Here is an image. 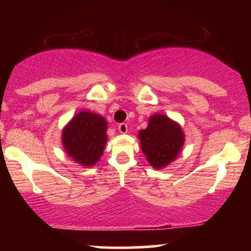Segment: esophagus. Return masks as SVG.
I'll return each instance as SVG.
<instances>
[{"instance_id": "esophagus-1", "label": "esophagus", "mask_w": 251, "mask_h": 251, "mask_svg": "<svg viewBox=\"0 0 251 251\" xmlns=\"http://www.w3.org/2000/svg\"><path fill=\"white\" fill-rule=\"evenodd\" d=\"M118 129H119L120 133H127V124H119V125H118Z\"/></svg>"}]
</instances>
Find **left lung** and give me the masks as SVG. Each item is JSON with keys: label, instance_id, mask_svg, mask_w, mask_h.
I'll return each mask as SVG.
<instances>
[{"label": "left lung", "instance_id": "obj_1", "mask_svg": "<svg viewBox=\"0 0 251 251\" xmlns=\"http://www.w3.org/2000/svg\"><path fill=\"white\" fill-rule=\"evenodd\" d=\"M138 137L143 153L155 169H162L175 160L184 144L180 126L163 114L150 118L149 126L142 129Z\"/></svg>", "mask_w": 251, "mask_h": 251}]
</instances>
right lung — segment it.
Wrapping results in <instances>:
<instances>
[{
    "label": "right lung",
    "mask_w": 251,
    "mask_h": 251,
    "mask_svg": "<svg viewBox=\"0 0 251 251\" xmlns=\"http://www.w3.org/2000/svg\"><path fill=\"white\" fill-rule=\"evenodd\" d=\"M106 129L107 123L99 114L87 111L77 113L62 132L67 154L83 166L94 165L107 142Z\"/></svg>",
    "instance_id": "obj_1"
}]
</instances>
